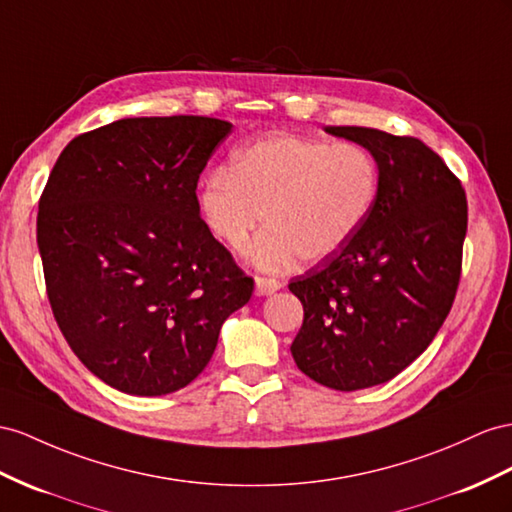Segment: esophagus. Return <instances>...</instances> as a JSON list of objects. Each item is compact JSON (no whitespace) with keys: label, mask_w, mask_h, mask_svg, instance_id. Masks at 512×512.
<instances>
[{"label":"esophagus","mask_w":512,"mask_h":512,"mask_svg":"<svg viewBox=\"0 0 512 512\" xmlns=\"http://www.w3.org/2000/svg\"><path fill=\"white\" fill-rule=\"evenodd\" d=\"M255 287H257V294L261 296H270L277 290H281V283L277 279H268V277H257L255 279Z\"/></svg>","instance_id":"esophagus-1"}]
</instances>
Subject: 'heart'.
I'll list each match as a JSON object with an SVG mask.
<instances>
[{"label": "heart", "instance_id": "obj_1", "mask_svg": "<svg viewBox=\"0 0 512 512\" xmlns=\"http://www.w3.org/2000/svg\"><path fill=\"white\" fill-rule=\"evenodd\" d=\"M381 177L359 144H331L296 136L257 140L209 173L199 192L203 220L233 251L259 229L253 261L283 270L296 257L307 264L331 259L355 238L378 199Z\"/></svg>", "mask_w": 512, "mask_h": 512}]
</instances>
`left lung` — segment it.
Segmentation results:
<instances>
[{
  "instance_id": "8db88e82",
  "label": "left lung",
  "mask_w": 512,
  "mask_h": 512,
  "mask_svg": "<svg viewBox=\"0 0 512 512\" xmlns=\"http://www.w3.org/2000/svg\"><path fill=\"white\" fill-rule=\"evenodd\" d=\"M368 149L381 188L342 251L290 283L305 309L298 370L337 391L391 381L435 339L461 279L467 199L422 140L370 127H324Z\"/></svg>"
}]
</instances>
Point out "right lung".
<instances>
[{
    "instance_id": "1",
    "label": "right lung",
    "mask_w": 512,
    "mask_h": 512,
    "mask_svg": "<svg viewBox=\"0 0 512 512\" xmlns=\"http://www.w3.org/2000/svg\"><path fill=\"white\" fill-rule=\"evenodd\" d=\"M231 123L121 119L73 138L38 203L47 298L71 350L103 383L166 396L212 359L253 294L201 218L196 183Z\"/></svg>"
}]
</instances>
